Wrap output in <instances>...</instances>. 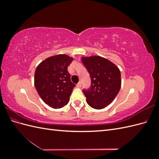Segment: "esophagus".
Here are the masks:
<instances>
[{
    "instance_id": "1",
    "label": "esophagus",
    "mask_w": 159,
    "mask_h": 159,
    "mask_svg": "<svg viewBox=\"0 0 159 159\" xmlns=\"http://www.w3.org/2000/svg\"><path fill=\"white\" fill-rule=\"evenodd\" d=\"M77 87H78V88H81V81H80V82L78 84H77Z\"/></svg>"
}]
</instances>
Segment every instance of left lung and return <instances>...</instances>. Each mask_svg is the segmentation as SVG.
Returning <instances> with one entry per match:
<instances>
[{
  "instance_id": "left-lung-1",
  "label": "left lung",
  "mask_w": 159,
  "mask_h": 159,
  "mask_svg": "<svg viewBox=\"0 0 159 159\" xmlns=\"http://www.w3.org/2000/svg\"><path fill=\"white\" fill-rule=\"evenodd\" d=\"M81 61L90 74L91 85L84 90L88 104L101 109L111 103L121 86V71L112 61L99 56L82 57Z\"/></svg>"
}]
</instances>
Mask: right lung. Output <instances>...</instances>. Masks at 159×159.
Returning <instances> with one entry per match:
<instances>
[{
  "label": "right lung",
  "mask_w": 159,
  "mask_h": 159,
  "mask_svg": "<svg viewBox=\"0 0 159 159\" xmlns=\"http://www.w3.org/2000/svg\"><path fill=\"white\" fill-rule=\"evenodd\" d=\"M73 60L66 54L52 56L42 61L36 69V89L43 102L52 108H61L69 102L75 86L68 71Z\"/></svg>",
  "instance_id": "obj_1"
}]
</instances>
